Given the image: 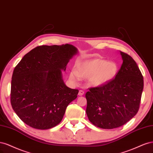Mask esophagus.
Wrapping results in <instances>:
<instances>
[{"label": "esophagus", "instance_id": "34e87169", "mask_svg": "<svg viewBox=\"0 0 153 153\" xmlns=\"http://www.w3.org/2000/svg\"><path fill=\"white\" fill-rule=\"evenodd\" d=\"M84 93H85V91H84L83 90H79V93L78 95L79 96H82L84 95Z\"/></svg>", "mask_w": 153, "mask_h": 153}]
</instances>
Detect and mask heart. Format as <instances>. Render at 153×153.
Listing matches in <instances>:
<instances>
[{
    "instance_id": "b5f03b06",
    "label": "heart",
    "mask_w": 153,
    "mask_h": 153,
    "mask_svg": "<svg viewBox=\"0 0 153 153\" xmlns=\"http://www.w3.org/2000/svg\"><path fill=\"white\" fill-rule=\"evenodd\" d=\"M117 67L114 62L100 58L77 62L76 67L69 72L70 80L77 84L81 79L89 78V82L93 86H100L109 82L116 75Z\"/></svg>"
}]
</instances>
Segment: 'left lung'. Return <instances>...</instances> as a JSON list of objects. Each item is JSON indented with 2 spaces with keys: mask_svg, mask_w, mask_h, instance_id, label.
Instances as JSON below:
<instances>
[{
  "mask_svg": "<svg viewBox=\"0 0 153 153\" xmlns=\"http://www.w3.org/2000/svg\"><path fill=\"white\" fill-rule=\"evenodd\" d=\"M123 63L114 79L89 88L86 93V114L90 121L103 129L125 125L139 111L144 79L135 60L120 51Z\"/></svg>",
  "mask_w": 153,
  "mask_h": 153,
  "instance_id": "left-lung-1",
  "label": "left lung"
}]
</instances>
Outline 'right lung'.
<instances>
[{
  "label": "right lung",
  "mask_w": 153,
  "mask_h": 153,
  "mask_svg": "<svg viewBox=\"0 0 153 153\" xmlns=\"http://www.w3.org/2000/svg\"><path fill=\"white\" fill-rule=\"evenodd\" d=\"M77 53V49L68 44L39 46L27 53L14 68L11 103L27 125L47 130L61 122L67 107L79 92L64 84L61 70H66Z\"/></svg>",
  "instance_id": "1"
}]
</instances>
